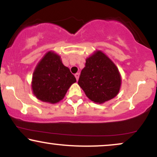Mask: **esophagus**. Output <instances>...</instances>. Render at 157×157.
Masks as SVG:
<instances>
[{
    "label": "esophagus",
    "instance_id": "34e87169",
    "mask_svg": "<svg viewBox=\"0 0 157 157\" xmlns=\"http://www.w3.org/2000/svg\"><path fill=\"white\" fill-rule=\"evenodd\" d=\"M75 77H76L77 80H78L79 76H80V74H79V73H76V74H75Z\"/></svg>",
    "mask_w": 157,
    "mask_h": 157
}]
</instances>
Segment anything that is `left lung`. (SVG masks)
<instances>
[{
    "label": "left lung",
    "instance_id": "obj_1",
    "mask_svg": "<svg viewBox=\"0 0 157 157\" xmlns=\"http://www.w3.org/2000/svg\"><path fill=\"white\" fill-rule=\"evenodd\" d=\"M78 85L88 98L100 104L118 94L121 76L111 59L101 51H97L86 59Z\"/></svg>",
    "mask_w": 157,
    "mask_h": 157
}]
</instances>
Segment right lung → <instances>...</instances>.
<instances>
[{
    "label": "right lung",
    "mask_w": 157,
    "mask_h": 157,
    "mask_svg": "<svg viewBox=\"0 0 157 157\" xmlns=\"http://www.w3.org/2000/svg\"><path fill=\"white\" fill-rule=\"evenodd\" d=\"M75 82L76 78L63 64L60 56L48 52L34 71L32 89L38 100L54 104L64 98L68 89Z\"/></svg>",
    "instance_id": "right-lung-1"
}]
</instances>
